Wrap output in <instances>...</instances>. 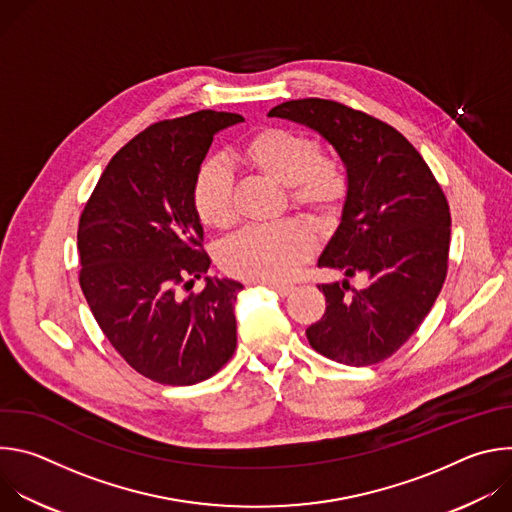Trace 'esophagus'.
I'll use <instances>...</instances> for the list:
<instances>
[{
    "instance_id": "esophagus-1",
    "label": "esophagus",
    "mask_w": 512,
    "mask_h": 512,
    "mask_svg": "<svg viewBox=\"0 0 512 512\" xmlns=\"http://www.w3.org/2000/svg\"><path fill=\"white\" fill-rule=\"evenodd\" d=\"M269 289H273L277 296L285 298L287 294H291V291H294V285H289V283H279V285H269Z\"/></svg>"
}]
</instances>
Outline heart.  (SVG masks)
<instances>
[{"mask_svg": "<svg viewBox=\"0 0 512 512\" xmlns=\"http://www.w3.org/2000/svg\"><path fill=\"white\" fill-rule=\"evenodd\" d=\"M245 168L287 186L289 204L326 221L342 206L348 192L344 164L318 152L316 141L300 131L265 127L253 133L239 152ZM192 206L208 229H227L235 223L233 182L216 162L204 164L192 184ZM314 239L298 223L253 227L221 247V267L239 279L279 283L312 253Z\"/></svg>", "mask_w": 512, "mask_h": 512, "instance_id": "heart-1", "label": "heart"}]
</instances>
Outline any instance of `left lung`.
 <instances>
[{"instance_id":"obj_1","label":"left lung","mask_w":512,"mask_h":512,"mask_svg":"<svg viewBox=\"0 0 512 512\" xmlns=\"http://www.w3.org/2000/svg\"><path fill=\"white\" fill-rule=\"evenodd\" d=\"M269 117L318 131L348 174L340 225L318 267L344 271L318 285L324 316L306 330L310 346L342 364L364 367L397 352L429 314L448 273L450 206L413 145L391 125L328 99H298ZM368 275L362 288L347 277Z\"/></svg>"}]
</instances>
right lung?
Segmentation results:
<instances>
[{"instance_id": "obj_1", "label": "right lung", "mask_w": 512, "mask_h": 512, "mask_svg": "<svg viewBox=\"0 0 512 512\" xmlns=\"http://www.w3.org/2000/svg\"><path fill=\"white\" fill-rule=\"evenodd\" d=\"M245 121L198 111L137 133L111 158L79 221L81 289L131 369L162 385H196L237 348L239 281L210 267L192 184L214 133Z\"/></svg>"}]
</instances>
